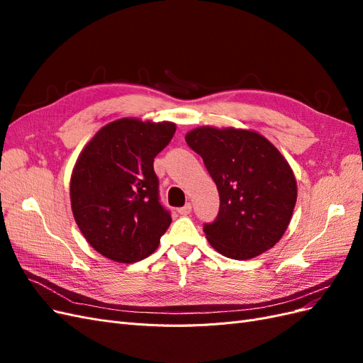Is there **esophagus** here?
<instances>
[{"mask_svg": "<svg viewBox=\"0 0 363 363\" xmlns=\"http://www.w3.org/2000/svg\"><path fill=\"white\" fill-rule=\"evenodd\" d=\"M191 212H192V204H191V203H186L183 207H180V208H179V213H180V215H183V216L189 215Z\"/></svg>", "mask_w": 363, "mask_h": 363, "instance_id": "34e87169", "label": "esophagus"}]
</instances>
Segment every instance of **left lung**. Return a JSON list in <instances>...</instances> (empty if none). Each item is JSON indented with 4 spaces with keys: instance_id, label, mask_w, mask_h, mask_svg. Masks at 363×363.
<instances>
[{
    "instance_id": "8db88e82",
    "label": "left lung",
    "mask_w": 363,
    "mask_h": 363,
    "mask_svg": "<svg viewBox=\"0 0 363 363\" xmlns=\"http://www.w3.org/2000/svg\"><path fill=\"white\" fill-rule=\"evenodd\" d=\"M203 157L219 194V212L203 230L223 256L247 260L276 245L296 201L294 172L280 151L256 131L199 127L186 135Z\"/></svg>"
}]
</instances>
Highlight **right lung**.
Here are the masks:
<instances>
[{"instance_id": "add662e5", "label": "right lung", "mask_w": 363, "mask_h": 363, "mask_svg": "<svg viewBox=\"0 0 363 363\" xmlns=\"http://www.w3.org/2000/svg\"><path fill=\"white\" fill-rule=\"evenodd\" d=\"M175 133L172 123L123 118L89 140L71 175V207L100 255L121 263L148 257L171 224L160 204L155 157Z\"/></svg>"}]
</instances>
